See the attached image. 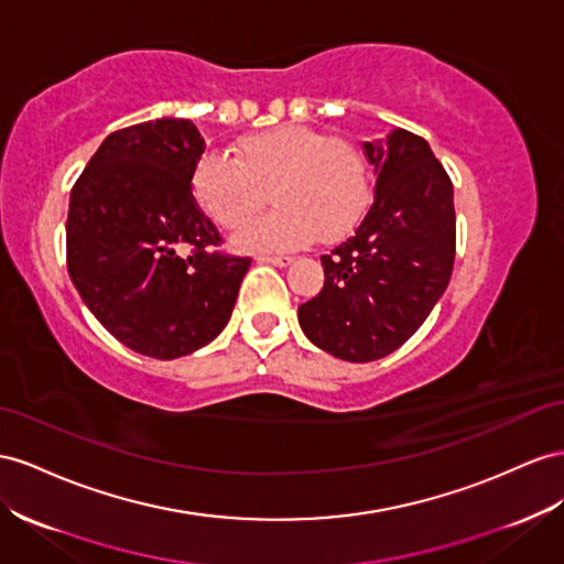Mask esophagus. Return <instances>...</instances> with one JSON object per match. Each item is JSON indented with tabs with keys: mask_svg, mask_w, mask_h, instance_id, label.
<instances>
[{
	"mask_svg": "<svg viewBox=\"0 0 564 564\" xmlns=\"http://www.w3.org/2000/svg\"><path fill=\"white\" fill-rule=\"evenodd\" d=\"M258 261L261 263H270V265H278V268H284L292 263V258L289 256H258Z\"/></svg>",
	"mask_w": 564,
	"mask_h": 564,
	"instance_id": "1",
	"label": "esophagus"
}]
</instances>
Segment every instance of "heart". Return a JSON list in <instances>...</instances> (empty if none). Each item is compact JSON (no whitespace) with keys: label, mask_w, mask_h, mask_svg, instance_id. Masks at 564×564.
I'll use <instances>...</instances> for the list:
<instances>
[{"label":"heart","mask_w":564,"mask_h":564,"mask_svg":"<svg viewBox=\"0 0 564 564\" xmlns=\"http://www.w3.org/2000/svg\"><path fill=\"white\" fill-rule=\"evenodd\" d=\"M235 161L206 154L192 173L194 199L225 230H239L263 210L278 208L239 235L245 249H289L308 239L334 241L360 220L370 199L362 151L341 137L282 126L232 147Z\"/></svg>","instance_id":"1"}]
</instances>
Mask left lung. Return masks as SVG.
Listing matches in <instances>:
<instances>
[{"mask_svg": "<svg viewBox=\"0 0 564 564\" xmlns=\"http://www.w3.org/2000/svg\"><path fill=\"white\" fill-rule=\"evenodd\" d=\"M362 149L375 202L344 245L319 256L325 284L299 306L303 334L348 362L379 360L413 337L455 261L453 185L430 144L395 128Z\"/></svg>", "mask_w": 564, "mask_h": 564, "instance_id": "8db88e82", "label": "left lung"}]
</instances>
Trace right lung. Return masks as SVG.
<instances>
[{
    "instance_id": "obj_1",
    "label": "right lung",
    "mask_w": 564,
    "mask_h": 564,
    "mask_svg": "<svg viewBox=\"0 0 564 564\" xmlns=\"http://www.w3.org/2000/svg\"><path fill=\"white\" fill-rule=\"evenodd\" d=\"M204 151L192 120H147L106 137L70 189L68 275L99 323L149 358L216 339L251 265L208 251L223 239L192 194Z\"/></svg>"
}]
</instances>
